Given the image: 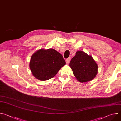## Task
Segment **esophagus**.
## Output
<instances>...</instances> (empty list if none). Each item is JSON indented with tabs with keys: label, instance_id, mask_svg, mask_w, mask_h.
Returning <instances> with one entry per match:
<instances>
[{
	"label": "esophagus",
	"instance_id": "1",
	"mask_svg": "<svg viewBox=\"0 0 121 121\" xmlns=\"http://www.w3.org/2000/svg\"><path fill=\"white\" fill-rule=\"evenodd\" d=\"M70 61V57H69V58H68L67 59H66V60H65L66 64H68L69 63Z\"/></svg>",
	"mask_w": 121,
	"mask_h": 121
}]
</instances>
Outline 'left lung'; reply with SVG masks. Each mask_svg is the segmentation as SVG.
Returning <instances> with one entry per match:
<instances>
[{
  "label": "left lung",
  "mask_w": 121,
  "mask_h": 121,
  "mask_svg": "<svg viewBox=\"0 0 121 121\" xmlns=\"http://www.w3.org/2000/svg\"><path fill=\"white\" fill-rule=\"evenodd\" d=\"M77 80L85 83L93 80L97 75L98 66L93 57L82 51H78L69 64Z\"/></svg>",
  "instance_id": "8db88e82"
}]
</instances>
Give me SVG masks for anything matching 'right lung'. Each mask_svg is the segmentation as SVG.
I'll return each mask as SVG.
<instances>
[{
  "label": "right lung",
  "instance_id": "1",
  "mask_svg": "<svg viewBox=\"0 0 121 121\" xmlns=\"http://www.w3.org/2000/svg\"><path fill=\"white\" fill-rule=\"evenodd\" d=\"M65 65L62 55L54 49H40L31 56L30 68L33 76L45 81L54 77Z\"/></svg>",
  "mask_w": 121,
  "mask_h": 121
}]
</instances>
